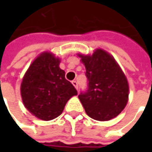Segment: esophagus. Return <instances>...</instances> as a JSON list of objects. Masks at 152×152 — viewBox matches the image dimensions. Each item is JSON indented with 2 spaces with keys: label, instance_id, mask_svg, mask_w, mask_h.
I'll return each instance as SVG.
<instances>
[{
  "label": "esophagus",
  "instance_id": "34e87169",
  "mask_svg": "<svg viewBox=\"0 0 152 152\" xmlns=\"http://www.w3.org/2000/svg\"><path fill=\"white\" fill-rule=\"evenodd\" d=\"M72 84H73V85L78 90V88H79V85H78V82L76 81V80H73L72 81Z\"/></svg>",
  "mask_w": 152,
  "mask_h": 152
}]
</instances>
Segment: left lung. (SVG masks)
Returning <instances> with one entry per match:
<instances>
[{"mask_svg":"<svg viewBox=\"0 0 152 152\" xmlns=\"http://www.w3.org/2000/svg\"><path fill=\"white\" fill-rule=\"evenodd\" d=\"M85 67L88 88L79 99L89 117L97 121L114 118L124 109L129 99L125 74L106 50L96 49L91 56L78 54Z\"/></svg>","mask_w":152,"mask_h":152,"instance_id":"1","label":"left lung"}]
</instances>
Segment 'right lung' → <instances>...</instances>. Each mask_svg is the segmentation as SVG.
Listing matches in <instances>:
<instances>
[{
  "mask_svg": "<svg viewBox=\"0 0 152 152\" xmlns=\"http://www.w3.org/2000/svg\"><path fill=\"white\" fill-rule=\"evenodd\" d=\"M60 61L52 53L45 51L33 61L23 76L22 100L28 111L39 119L57 118L67 101L78 95L74 86L65 79Z\"/></svg>",
  "mask_w": 152,
  "mask_h": 152,
  "instance_id": "obj_1",
  "label": "right lung"
}]
</instances>
